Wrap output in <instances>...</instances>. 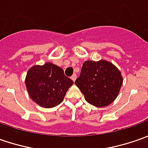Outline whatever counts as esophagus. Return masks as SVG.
Returning a JSON list of instances; mask_svg holds the SVG:
<instances>
[{"mask_svg":"<svg viewBox=\"0 0 148 148\" xmlns=\"http://www.w3.org/2000/svg\"><path fill=\"white\" fill-rule=\"evenodd\" d=\"M76 79H77V75H76V74H74V75H73V76L71 77V79H72V80H73L74 82H75Z\"/></svg>","mask_w":148,"mask_h":148,"instance_id":"1","label":"esophagus"}]
</instances>
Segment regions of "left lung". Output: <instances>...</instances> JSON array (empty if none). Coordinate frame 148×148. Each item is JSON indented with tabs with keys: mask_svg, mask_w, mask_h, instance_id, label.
Segmentation results:
<instances>
[{
	"mask_svg": "<svg viewBox=\"0 0 148 148\" xmlns=\"http://www.w3.org/2000/svg\"><path fill=\"white\" fill-rule=\"evenodd\" d=\"M122 84L121 72L111 62L105 60H86L80 76L75 81L85 100L96 107L111 104L119 94Z\"/></svg>",
	"mask_w": 148,
	"mask_h": 148,
	"instance_id": "obj_1",
	"label": "left lung"
}]
</instances>
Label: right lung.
Instances as JSON below:
<instances>
[{
	"label": "right lung",
	"mask_w": 148,
	"mask_h": 148,
	"mask_svg": "<svg viewBox=\"0 0 148 148\" xmlns=\"http://www.w3.org/2000/svg\"><path fill=\"white\" fill-rule=\"evenodd\" d=\"M73 84L74 82L64 75L63 69L51 62L33 65L25 78L30 98L44 108H52L61 103Z\"/></svg>",
	"instance_id": "obj_1"
}]
</instances>
